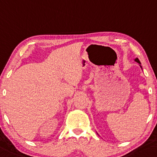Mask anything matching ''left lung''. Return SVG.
Returning <instances> with one entry per match:
<instances>
[{
	"label": "left lung",
	"mask_w": 157,
	"mask_h": 157,
	"mask_svg": "<svg viewBox=\"0 0 157 157\" xmlns=\"http://www.w3.org/2000/svg\"><path fill=\"white\" fill-rule=\"evenodd\" d=\"M134 61H136V62H137V63H139V64H140V67H141V68H142V66H141V63H140V60H139V59H137V58H136V59H135V60H134Z\"/></svg>",
	"instance_id": "8db88e82"
}]
</instances>
